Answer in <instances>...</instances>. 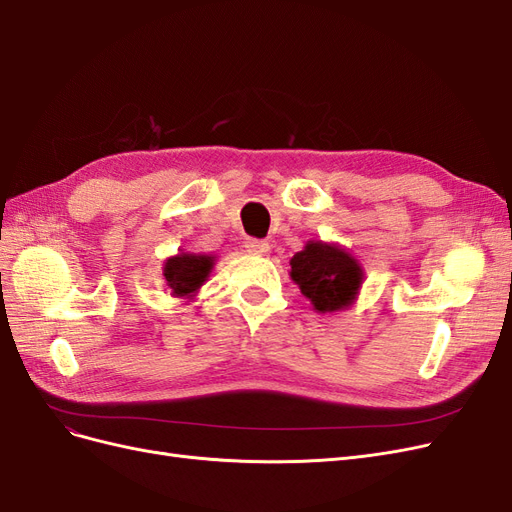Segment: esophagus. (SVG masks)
Wrapping results in <instances>:
<instances>
[{
    "mask_svg": "<svg viewBox=\"0 0 512 512\" xmlns=\"http://www.w3.org/2000/svg\"><path fill=\"white\" fill-rule=\"evenodd\" d=\"M245 247L250 254H267L269 252V243L262 239H247Z\"/></svg>",
    "mask_w": 512,
    "mask_h": 512,
    "instance_id": "esophagus-1",
    "label": "esophagus"
}]
</instances>
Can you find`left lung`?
Segmentation results:
<instances>
[{
  "instance_id": "8db88e82",
  "label": "left lung",
  "mask_w": 512,
  "mask_h": 512,
  "mask_svg": "<svg viewBox=\"0 0 512 512\" xmlns=\"http://www.w3.org/2000/svg\"><path fill=\"white\" fill-rule=\"evenodd\" d=\"M290 277L318 312H335L352 303L363 273L356 260L335 245L309 241L290 260Z\"/></svg>"
}]
</instances>
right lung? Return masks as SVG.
<instances>
[{
    "mask_svg": "<svg viewBox=\"0 0 512 512\" xmlns=\"http://www.w3.org/2000/svg\"><path fill=\"white\" fill-rule=\"evenodd\" d=\"M213 267V258L205 254H181L170 258L164 265L166 286L173 290L177 297H185L198 290V286L207 280Z\"/></svg>",
    "mask_w": 512,
    "mask_h": 512,
    "instance_id": "add662e5",
    "label": "right lung"
}]
</instances>
